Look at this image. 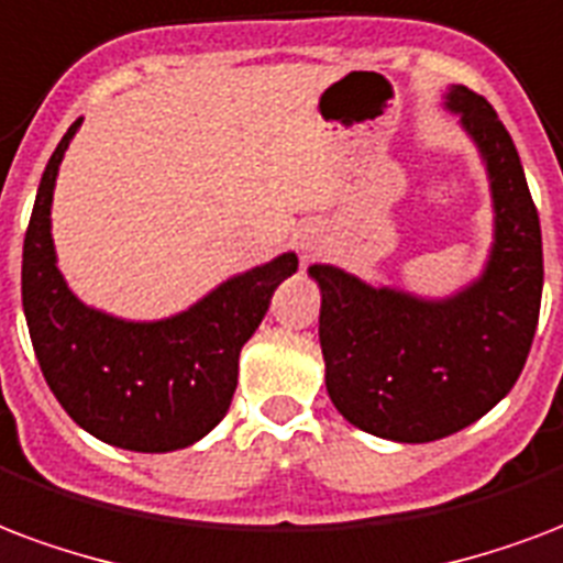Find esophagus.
Listing matches in <instances>:
<instances>
[{
	"label": "esophagus",
	"mask_w": 563,
	"mask_h": 563,
	"mask_svg": "<svg viewBox=\"0 0 563 563\" xmlns=\"http://www.w3.org/2000/svg\"><path fill=\"white\" fill-rule=\"evenodd\" d=\"M303 250H316V241H313V239L303 241Z\"/></svg>",
	"instance_id": "obj_1"
}]
</instances>
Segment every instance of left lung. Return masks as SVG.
<instances>
[{"instance_id":"left-lung-1","label":"left lung","mask_w":563,"mask_h":563,"mask_svg":"<svg viewBox=\"0 0 563 563\" xmlns=\"http://www.w3.org/2000/svg\"><path fill=\"white\" fill-rule=\"evenodd\" d=\"M489 173L495 244L472 286L444 301L376 289L310 265L322 289L319 343L328 397L378 439L423 444L465 430L501 402L526 366L543 295V239L510 133L486 98L448 91Z\"/></svg>"}]
</instances>
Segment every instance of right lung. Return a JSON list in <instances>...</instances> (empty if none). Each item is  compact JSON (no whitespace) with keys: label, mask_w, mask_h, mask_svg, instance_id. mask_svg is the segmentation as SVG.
Returning a JSON list of instances; mask_svg holds the SVG:
<instances>
[{"label":"right lung","mask_w":563,"mask_h":563,"mask_svg":"<svg viewBox=\"0 0 563 563\" xmlns=\"http://www.w3.org/2000/svg\"><path fill=\"white\" fill-rule=\"evenodd\" d=\"M80 122L49 157L23 241L29 336L49 390L82 430L124 451H178L229 411L241 345L268 313L274 289L298 271V256L244 271L161 322H124L86 307L62 277L49 235L53 187Z\"/></svg>","instance_id":"obj_1"}]
</instances>
